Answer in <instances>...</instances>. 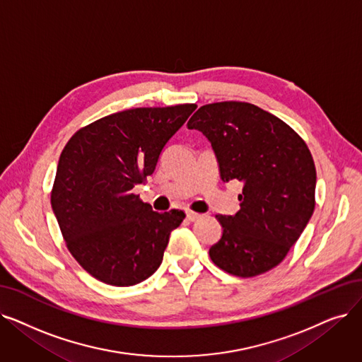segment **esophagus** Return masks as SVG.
<instances>
[{
	"instance_id": "1",
	"label": "esophagus",
	"mask_w": 362,
	"mask_h": 362,
	"mask_svg": "<svg viewBox=\"0 0 362 362\" xmlns=\"http://www.w3.org/2000/svg\"><path fill=\"white\" fill-rule=\"evenodd\" d=\"M201 217V214L198 213H194V211H186V218L189 220V222H195V220H198Z\"/></svg>"
}]
</instances>
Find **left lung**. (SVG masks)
I'll return each mask as SVG.
<instances>
[{"label":"left lung","instance_id":"left-lung-1","mask_svg":"<svg viewBox=\"0 0 362 362\" xmlns=\"http://www.w3.org/2000/svg\"><path fill=\"white\" fill-rule=\"evenodd\" d=\"M187 129L211 144L220 179L243 183L240 210L216 216L223 230L209 250L211 260L243 278L268 272L315 209L317 171L306 144L284 121L245 102L201 106Z\"/></svg>","mask_w":362,"mask_h":362}]
</instances>
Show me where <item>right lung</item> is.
I'll list each match as a JSON object with an SVG mask.
<instances>
[{
    "label": "right lung",
    "instance_id": "right-lung-1",
    "mask_svg": "<svg viewBox=\"0 0 362 362\" xmlns=\"http://www.w3.org/2000/svg\"><path fill=\"white\" fill-rule=\"evenodd\" d=\"M197 105L136 107L78 130L59 158L52 209L75 260L96 279L130 287L163 262L180 210L153 211L133 194Z\"/></svg>",
    "mask_w": 362,
    "mask_h": 362
}]
</instances>
